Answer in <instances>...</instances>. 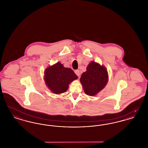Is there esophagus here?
<instances>
[{"mask_svg":"<svg viewBox=\"0 0 148 148\" xmlns=\"http://www.w3.org/2000/svg\"><path fill=\"white\" fill-rule=\"evenodd\" d=\"M75 73L77 74V75L78 77H80V72L79 70H77V71H75Z\"/></svg>","mask_w":148,"mask_h":148,"instance_id":"1","label":"esophagus"}]
</instances>
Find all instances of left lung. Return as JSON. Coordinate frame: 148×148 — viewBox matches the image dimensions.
I'll return each mask as SVG.
<instances>
[{"label":"left lung","instance_id":"1","mask_svg":"<svg viewBox=\"0 0 148 148\" xmlns=\"http://www.w3.org/2000/svg\"><path fill=\"white\" fill-rule=\"evenodd\" d=\"M108 73L104 65L92 61L80 78L85 93L94 97L102 90L108 82Z\"/></svg>","mask_w":148,"mask_h":148}]
</instances>
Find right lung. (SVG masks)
I'll return each mask as SVG.
<instances>
[{
  "label": "right lung",
  "instance_id": "right-lung-1",
  "mask_svg": "<svg viewBox=\"0 0 148 148\" xmlns=\"http://www.w3.org/2000/svg\"><path fill=\"white\" fill-rule=\"evenodd\" d=\"M78 77L73 71L65 68L60 62L48 66L44 71V80L50 91L56 94L66 92L69 85Z\"/></svg>",
  "mask_w": 148,
  "mask_h": 148
}]
</instances>
